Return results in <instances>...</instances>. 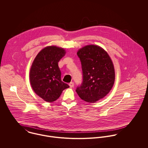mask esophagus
I'll use <instances>...</instances> for the list:
<instances>
[{
  "label": "esophagus",
  "mask_w": 148,
  "mask_h": 148,
  "mask_svg": "<svg viewBox=\"0 0 148 148\" xmlns=\"http://www.w3.org/2000/svg\"><path fill=\"white\" fill-rule=\"evenodd\" d=\"M69 85L70 88H73V87L74 86V83H73V82H71V83L69 84Z\"/></svg>",
  "instance_id": "esophagus-1"
}]
</instances>
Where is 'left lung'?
I'll list each match as a JSON object with an SVG mask.
<instances>
[{
	"mask_svg": "<svg viewBox=\"0 0 148 148\" xmlns=\"http://www.w3.org/2000/svg\"><path fill=\"white\" fill-rule=\"evenodd\" d=\"M83 71V82L76 91L85 101L93 103L104 98L112 88L115 72L106 51L96 45H88L77 52Z\"/></svg>",
	"mask_w": 148,
	"mask_h": 148,
	"instance_id": "1",
	"label": "left lung"
}]
</instances>
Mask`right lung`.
I'll return each instance as SVG.
<instances>
[{"label": "right lung", "instance_id": "obj_1", "mask_svg": "<svg viewBox=\"0 0 148 148\" xmlns=\"http://www.w3.org/2000/svg\"><path fill=\"white\" fill-rule=\"evenodd\" d=\"M65 51L56 46H48L41 50L35 58L29 72V80L35 93L44 101H55L63 90L69 87L61 80L58 66Z\"/></svg>", "mask_w": 148, "mask_h": 148}]
</instances>
